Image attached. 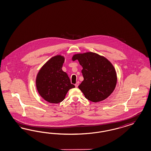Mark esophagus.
<instances>
[{"instance_id":"obj_1","label":"esophagus","mask_w":151,"mask_h":151,"mask_svg":"<svg viewBox=\"0 0 151 151\" xmlns=\"http://www.w3.org/2000/svg\"><path fill=\"white\" fill-rule=\"evenodd\" d=\"M78 84H79L78 82H77L76 83H75V87H76V88H78Z\"/></svg>"}]
</instances>
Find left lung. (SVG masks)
Listing matches in <instances>:
<instances>
[{
	"instance_id": "obj_1",
	"label": "left lung",
	"mask_w": 151,
	"mask_h": 151,
	"mask_svg": "<svg viewBox=\"0 0 151 151\" xmlns=\"http://www.w3.org/2000/svg\"><path fill=\"white\" fill-rule=\"evenodd\" d=\"M72 60H78L83 67V80L78 88L86 99L98 103L114 91L117 83L116 72L106 57L87 52L73 55Z\"/></svg>"
}]
</instances>
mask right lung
Returning <instances> with one entry per match:
<instances>
[{"instance_id":"1","label":"right lung","mask_w":151,"mask_h":151,"mask_svg":"<svg viewBox=\"0 0 151 151\" xmlns=\"http://www.w3.org/2000/svg\"><path fill=\"white\" fill-rule=\"evenodd\" d=\"M65 58L58 55L51 58L37 73L36 86L40 95L50 103L58 104L63 101L71 88H75L71 83L68 74L62 70Z\"/></svg>"}]
</instances>
